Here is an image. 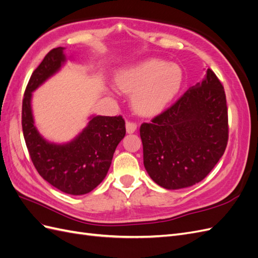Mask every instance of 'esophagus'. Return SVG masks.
<instances>
[{
    "label": "esophagus",
    "instance_id": "obj_1",
    "mask_svg": "<svg viewBox=\"0 0 258 258\" xmlns=\"http://www.w3.org/2000/svg\"><path fill=\"white\" fill-rule=\"evenodd\" d=\"M137 123L135 121H130V120H127L126 122V130L128 134H134V132L137 130Z\"/></svg>",
    "mask_w": 258,
    "mask_h": 258
}]
</instances>
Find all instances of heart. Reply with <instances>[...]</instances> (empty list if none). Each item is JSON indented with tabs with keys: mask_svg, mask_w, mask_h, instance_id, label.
<instances>
[{
	"mask_svg": "<svg viewBox=\"0 0 258 258\" xmlns=\"http://www.w3.org/2000/svg\"><path fill=\"white\" fill-rule=\"evenodd\" d=\"M119 89L134 96L137 111L155 115L177 93L182 84V71L176 64L160 60H148L117 76Z\"/></svg>",
	"mask_w": 258,
	"mask_h": 258,
	"instance_id": "heart-1",
	"label": "heart"
}]
</instances>
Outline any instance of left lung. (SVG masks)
<instances>
[{"mask_svg":"<svg viewBox=\"0 0 258 258\" xmlns=\"http://www.w3.org/2000/svg\"><path fill=\"white\" fill-rule=\"evenodd\" d=\"M228 110L222 83L211 69L167 110L143 122L140 136L147 173L167 189L201 182L228 142Z\"/></svg>","mask_w":258,"mask_h":258,"instance_id":"obj_1","label":"left lung"}]
</instances>
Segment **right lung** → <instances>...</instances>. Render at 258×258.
Listing matches in <instances>:
<instances>
[{
	"label": "right lung",
	"mask_w": 258,
	"mask_h": 258,
	"mask_svg": "<svg viewBox=\"0 0 258 258\" xmlns=\"http://www.w3.org/2000/svg\"><path fill=\"white\" fill-rule=\"evenodd\" d=\"M64 61L63 48H53L31 75L22 100V132L31 160L45 181L63 192L84 195L103 181L116 147L126 135V124L121 115L95 116L72 142L58 145L45 141L34 126L31 92Z\"/></svg>",
	"instance_id": "1"
}]
</instances>
